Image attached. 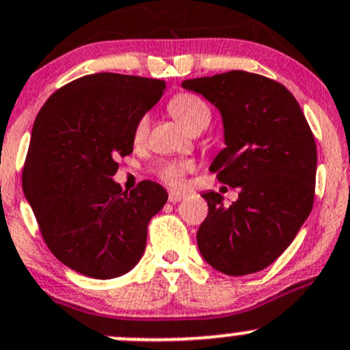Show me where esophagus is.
<instances>
[{
	"label": "esophagus",
	"instance_id": "34e87169",
	"mask_svg": "<svg viewBox=\"0 0 350 350\" xmlns=\"http://www.w3.org/2000/svg\"><path fill=\"white\" fill-rule=\"evenodd\" d=\"M186 193H179V191H169V201L171 203H178V201L185 200Z\"/></svg>",
	"mask_w": 350,
	"mask_h": 350
}]
</instances>
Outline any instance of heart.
<instances>
[{
    "label": "heart",
    "instance_id": "b5f03b06",
    "mask_svg": "<svg viewBox=\"0 0 350 350\" xmlns=\"http://www.w3.org/2000/svg\"><path fill=\"white\" fill-rule=\"evenodd\" d=\"M169 109L172 115L179 120L183 126L189 132H195L198 129H206L208 123L211 120L210 107L201 100L200 96L191 93H179L169 101ZM150 118L149 115H142L135 123L133 129V140L135 142H142L146 140L147 133H149ZM193 165L189 162H164L157 167V176L171 186H179L185 179L186 172L191 169Z\"/></svg>",
    "mask_w": 350,
    "mask_h": 350
}]
</instances>
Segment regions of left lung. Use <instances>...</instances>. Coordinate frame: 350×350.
I'll return each mask as SVG.
<instances>
[{
    "label": "left lung",
    "instance_id": "1",
    "mask_svg": "<svg viewBox=\"0 0 350 350\" xmlns=\"http://www.w3.org/2000/svg\"><path fill=\"white\" fill-rule=\"evenodd\" d=\"M220 109L225 149L210 171L239 200L224 206L204 193L208 217L196 234L203 259L220 273L266 269L288 249L315 198L317 146L298 101L278 81L245 70L183 81Z\"/></svg>",
    "mask_w": 350,
    "mask_h": 350
}]
</instances>
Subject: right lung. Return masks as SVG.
Listing matches in <instances>:
<instances>
[{
    "mask_svg": "<svg viewBox=\"0 0 350 350\" xmlns=\"http://www.w3.org/2000/svg\"><path fill=\"white\" fill-rule=\"evenodd\" d=\"M164 88L161 79L90 74L55 91L35 118L23 193L51 252L76 273L118 278L146 250L147 225L167 193L154 181L122 191L111 178Z\"/></svg>",
    "mask_w": 350,
    "mask_h": 350,
    "instance_id": "1",
    "label": "right lung"
}]
</instances>
